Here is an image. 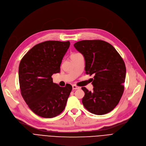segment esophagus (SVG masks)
<instances>
[{"label":"esophagus","instance_id":"1","mask_svg":"<svg viewBox=\"0 0 146 146\" xmlns=\"http://www.w3.org/2000/svg\"><path fill=\"white\" fill-rule=\"evenodd\" d=\"M80 87H78L76 85H72V89L74 90H78V89H80Z\"/></svg>","mask_w":146,"mask_h":146}]
</instances>
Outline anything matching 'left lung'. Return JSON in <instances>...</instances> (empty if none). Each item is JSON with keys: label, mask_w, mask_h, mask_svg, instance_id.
I'll return each instance as SVG.
<instances>
[{"label": "left lung", "mask_w": 146, "mask_h": 146, "mask_svg": "<svg viewBox=\"0 0 146 146\" xmlns=\"http://www.w3.org/2000/svg\"><path fill=\"white\" fill-rule=\"evenodd\" d=\"M74 46L84 58L86 73L94 75L93 91L81 88L85 93L83 105L95 115L110 112L123 93L126 67L122 58L113 46L103 40H82Z\"/></svg>", "instance_id": "obj_1"}]
</instances>
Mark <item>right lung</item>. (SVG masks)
<instances>
[{"label": "right lung", "mask_w": 146, "mask_h": 146, "mask_svg": "<svg viewBox=\"0 0 146 146\" xmlns=\"http://www.w3.org/2000/svg\"><path fill=\"white\" fill-rule=\"evenodd\" d=\"M70 42L46 41L32 47L19 65V87L24 100L36 115L51 118L65 108L71 85L62 87L53 82L52 75L60 66Z\"/></svg>", "instance_id": "obj_1"}]
</instances>
